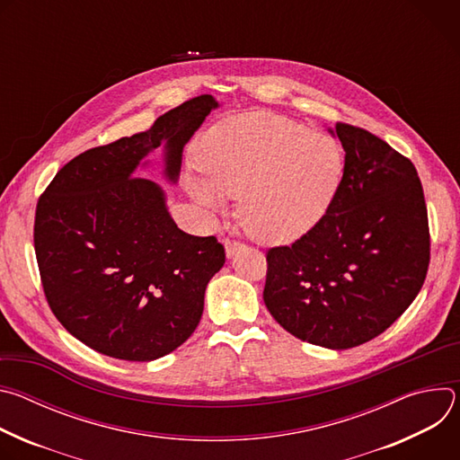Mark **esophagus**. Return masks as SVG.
<instances>
[{"instance_id": "34e87169", "label": "esophagus", "mask_w": 460, "mask_h": 460, "mask_svg": "<svg viewBox=\"0 0 460 460\" xmlns=\"http://www.w3.org/2000/svg\"><path fill=\"white\" fill-rule=\"evenodd\" d=\"M224 245H226V254H227V258L234 256V252L243 247V243H240V242H236V240H229V238L224 240Z\"/></svg>"}]
</instances>
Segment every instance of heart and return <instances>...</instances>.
I'll return each instance as SVG.
<instances>
[{
    "instance_id": "heart-1",
    "label": "heart",
    "mask_w": 460,
    "mask_h": 460,
    "mask_svg": "<svg viewBox=\"0 0 460 460\" xmlns=\"http://www.w3.org/2000/svg\"><path fill=\"white\" fill-rule=\"evenodd\" d=\"M196 199H242L240 222L260 243H291L332 206L344 172L341 146L284 116L249 112L211 128L199 146Z\"/></svg>"
}]
</instances>
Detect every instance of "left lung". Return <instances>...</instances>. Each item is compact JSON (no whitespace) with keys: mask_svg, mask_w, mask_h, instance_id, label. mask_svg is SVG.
<instances>
[{"mask_svg":"<svg viewBox=\"0 0 460 460\" xmlns=\"http://www.w3.org/2000/svg\"><path fill=\"white\" fill-rule=\"evenodd\" d=\"M346 158L332 206L293 245L268 251L264 302L296 339L327 349L360 346L419 295L429 227L415 165L369 130L337 123Z\"/></svg>","mask_w":460,"mask_h":460,"instance_id":"1","label":"left lung"}]
</instances>
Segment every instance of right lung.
<instances>
[{"instance_id":"add662e5","label":"right lung","mask_w":460,"mask_h":460,"mask_svg":"<svg viewBox=\"0 0 460 460\" xmlns=\"http://www.w3.org/2000/svg\"><path fill=\"white\" fill-rule=\"evenodd\" d=\"M217 107L211 94L196 96L146 133L82 153L40 196L34 249L47 302L65 330L102 355L156 360L202 318L224 245L178 229L162 187L133 172L165 142L164 174L176 183L183 146Z\"/></svg>"}]
</instances>
